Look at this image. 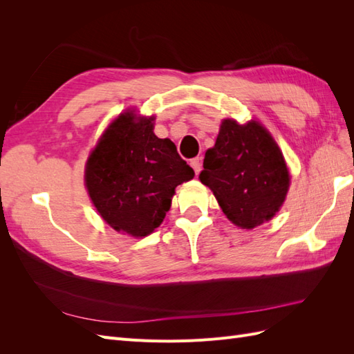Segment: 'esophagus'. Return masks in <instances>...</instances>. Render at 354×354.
I'll return each mask as SVG.
<instances>
[{
    "label": "esophagus",
    "mask_w": 354,
    "mask_h": 354,
    "mask_svg": "<svg viewBox=\"0 0 354 354\" xmlns=\"http://www.w3.org/2000/svg\"><path fill=\"white\" fill-rule=\"evenodd\" d=\"M190 165H192V168L195 169V173L196 174H199L201 173V169H202V158H194L190 160Z\"/></svg>",
    "instance_id": "esophagus-1"
}]
</instances>
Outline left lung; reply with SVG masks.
I'll return each mask as SVG.
<instances>
[{"label": "left lung", "instance_id": "obj_1", "mask_svg": "<svg viewBox=\"0 0 354 354\" xmlns=\"http://www.w3.org/2000/svg\"><path fill=\"white\" fill-rule=\"evenodd\" d=\"M199 180L208 186L226 217L254 229L279 211L289 187L281 149L257 121L224 120L214 147L203 159Z\"/></svg>", "mask_w": 354, "mask_h": 354}]
</instances>
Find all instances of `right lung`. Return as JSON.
I'll return each instance as SVG.
<instances>
[{
  "label": "right lung",
  "instance_id": "1",
  "mask_svg": "<svg viewBox=\"0 0 354 354\" xmlns=\"http://www.w3.org/2000/svg\"><path fill=\"white\" fill-rule=\"evenodd\" d=\"M152 121L133 112L118 116L85 167L88 195L103 220L134 238L152 233L176 187L195 177L176 145L155 136Z\"/></svg>",
  "mask_w": 354,
  "mask_h": 354
}]
</instances>
